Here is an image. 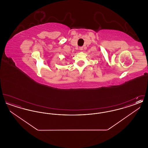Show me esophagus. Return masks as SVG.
Wrapping results in <instances>:
<instances>
[{
  "label": "esophagus",
  "instance_id": "34e87169",
  "mask_svg": "<svg viewBox=\"0 0 148 148\" xmlns=\"http://www.w3.org/2000/svg\"><path fill=\"white\" fill-rule=\"evenodd\" d=\"M84 49V47H80V48H79V49L80 50H83Z\"/></svg>",
  "mask_w": 148,
  "mask_h": 148
}]
</instances>
